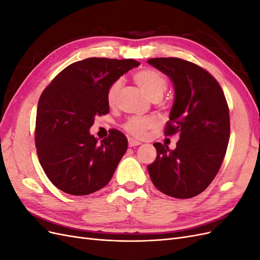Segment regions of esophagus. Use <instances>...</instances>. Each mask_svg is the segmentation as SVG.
Segmentation results:
<instances>
[{"instance_id": "1", "label": "esophagus", "mask_w": 260, "mask_h": 260, "mask_svg": "<svg viewBox=\"0 0 260 260\" xmlns=\"http://www.w3.org/2000/svg\"><path fill=\"white\" fill-rule=\"evenodd\" d=\"M128 144H129V146H130V147H135V146L140 145V144H141V142H139V141H137V140H135V139H131V138H129V140H128Z\"/></svg>"}]
</instances>
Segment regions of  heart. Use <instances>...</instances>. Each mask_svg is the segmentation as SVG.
I'll list each match as a JSON object with an SVG mask.
<instances>
[{"label": "heart", "mask_w": 260, "mask_h": 260, "mask_svg": "<svg viewBox=\"0 0 260 260\" xmlns=\"http://www.w3.org/2000/svg\"><path fill=\"white\" fill-rule=\"evenodd\" d=\"M133 79L137 82L146 95L151 99H161L164 93L167 91L168 81L160 72L155 69H142L135 74ZM121 80H116L113 82L106 92L107 104L113 107L117 103V98L121 89ZM156 123L155 119L149 117H132L124 124V130L129 135L136 138H143L147 129L154 127Z\"/></svg>", "instance_id": "1"}]
</instances>
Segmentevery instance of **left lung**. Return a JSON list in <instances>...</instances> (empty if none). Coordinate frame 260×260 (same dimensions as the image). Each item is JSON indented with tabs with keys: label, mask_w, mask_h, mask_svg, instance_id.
<instances>
[{
	"label": "left lung",
	"mask_w": 260,
	"mask_h": 260,
	"mask_svg": "<svg viewBox=\"0 0 260 260\" xmlns=\"http://www.w3.org/2000/svg\"><path fill=\"white\" fill-rule=\"evenodd\" d=\"M147 62L169 77L175 89L167 136L179 135L175 149L154 143L157 156L147 170L153 184L176 199H191L211 183L230 138L229 107L221 86L205 69L176 57Z\"/></svg>",
	"instance_id": "1"
}]
</instances>
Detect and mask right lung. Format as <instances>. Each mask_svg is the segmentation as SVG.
<instances>
[{
  "label": "right lung",
  "instance_id": "1",
  "mask_svg": "<svg viewBox=\"0 0 260 260\" xmlns=\"http://www.w3.org/2000/svg\"><path fill=\"white\" fill-rule=\"evenodd\" d=\"M135 59L91 57L69 65L54 78L39 100L36 147L51 182L72 195L104 187L128 148L122 132L99 140L90 133L96 116L109 112L106 92L113 82L138 67Z\"/></svg>",
  "mask_w": 260,
  "mask_h": 260
}]
</instances>
